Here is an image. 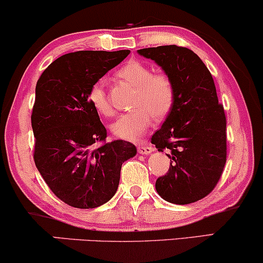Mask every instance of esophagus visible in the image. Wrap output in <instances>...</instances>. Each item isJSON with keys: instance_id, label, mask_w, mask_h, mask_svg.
<instances>
[{"instance_id": "1", "label": "esophagus", "mask_w": 263, "mask_h": 263, "mask_svg": "<svg viewBox=\"0 0 263 263\" xmlns=\"http://www.w3.org/2000/svg\"><path fill=\"white\" fill-rule=\"evenodd\" d=\"M138 151H139V154H141V155H148L154 151V147L148 146V145H139Z\"/></svg>"}]
</instances>
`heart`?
<instances>
[{
  "mask_svg": "<svg viewBox=\"0 0 263 263\" xmlns=\"http://www.w3.org/2000/svg\"><path fill=\"white\" fill-rule=\"evenodd\" d=\"M123 82L135 86L132 107L134 111L119 116L111 124V132L117 138L137 141L148 126L157 119L164 118L173 107L176 91L167 74L152 73L146 64L129 61L117 73ZM87 99L93 109L103 117H112L115 109L101 83L90 87Z\"/></svg>",
  "mask_w": 263,
  "mask_h": 263,
  "instance_id": "b5f03b06",
  "label": "heart"
}]
</instances>
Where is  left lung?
Masks as SVG:
<instances>
[{
	"instance_id": "1",
	"label": "left lung",
	"mask_w": 263,
	"mask_h": 263,
	"mask_svg": "<svg viewBox=\"0 0 263 263\" xmlns=\"http://www.w3.org/2000/svg\"><path fill=\"white\" fill-rule=\"evenodd\" d=\"M138 52L164 70L176 91L170 115L151 138L158 151L170 150L171 158L156 190L168 202H196L215 189L227 161V121L213 78L186 47L167 45Z\"/></svg>"
}]
</instances>
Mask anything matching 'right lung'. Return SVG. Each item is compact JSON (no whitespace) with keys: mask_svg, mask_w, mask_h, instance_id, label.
I'll return each mask as SVG.
<instances>
[{"mask_svg":"<svg viewBox=\"0 0 263 263\" xmlns=\"http://www.w3.org/2000/svg\"><path fill=\"white\" fill-rule=\"evenodd\" d=\"M130 51H78L57 58L35 89L34 161L51 191L67 205L95 209L118 189L132 142H106L107 130L87 99L90 87Z\"/></svg>","mask_w":263,"mask_h":263,"instance_id":"obj_1","label":"right lung"}]
</instances>
